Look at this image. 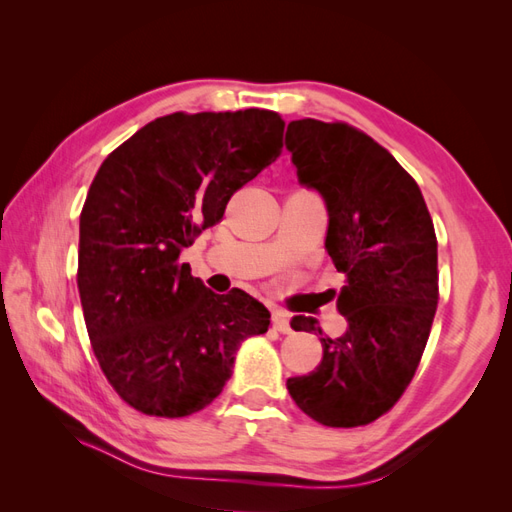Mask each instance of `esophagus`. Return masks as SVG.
I'll return each instance as SVG.
<instances>
[{
    "label": "esophagus",
    "mask_w": 512,
    "mask_h": 512,
    "mask_svg": "<svg viewBox=\"0 0 512 512\" xmlns=\"http://www.w3.org/2000/svg\"><path fill=\"white\" fill-rule=\"evenodd\" d=\"M273 324H275V329L280 331V333H292V329H290V316H288V312H284V309H275V312H273Z\"/></svg>",
    "instance_id": "obj_1"
}]
</instances>
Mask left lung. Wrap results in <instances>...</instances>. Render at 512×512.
Masks as SVG:
<instances>
[{
	"mask_svg": "<svg viewBox=\"0 0 512 512\" xmlns=\"http://www.w3.org/2000/svg\"><path fill=\"white\" fill-rule=\"evenodd\" d=\"M286 149L299 181L327 203L324 247L346 286L342 337H320L322 361L288 378V393L327 427H359L389 412L414 378L438 307V239L416 181L374 138L348 123L297 119ZM294 331H318L294 316Z\"/></svg>",
	"mask_w": 512,
	"mask_h": 512,
	"instance_id": "8db88e82",
	"label": "left lung"
}]
</instances>
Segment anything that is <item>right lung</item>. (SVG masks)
<instances>
[{"instance_id":"add662e5","label":"right lung","mask_w":512,"mask_h":512,"mask_svg":"<svg viewBox=\"0 0 512 512\" xmlns=\"http://www.w3.org/2000/svg\"><path fill=\"white\" fill-rule=\"evenodd\" d=\"M284 126L265 108L173 113L108 153L91 181L76 284L100 369L134 410H203L232 376L243 339L267 333L265 305L239 288L211 292L179 254L280 158Z\"/></svg>"}]
</instances>
